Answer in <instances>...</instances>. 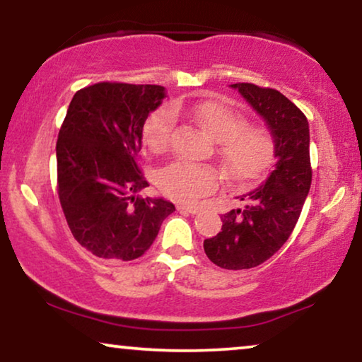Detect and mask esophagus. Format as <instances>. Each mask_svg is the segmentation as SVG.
<instances>
[{
  "mask_svg": "<svg viewBox=\"0 0 362 362\" xmlns=\"http://www.w3.org/2000/svg\"><path fill=\"white\" fill-rule=\"evenodd\" d=\"M179 208V211H182V213H190V215H195V213L198 211V208L197 206H188V205H179L177 206Z\"/></svg>",
  "mask_w": 362,
  "mask_h": 362,
  "instance_id": "34e87169",
  "label": "esophagus"
}]
</instances>
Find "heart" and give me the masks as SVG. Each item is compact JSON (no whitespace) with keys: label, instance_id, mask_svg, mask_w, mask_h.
<instances>
[{"label":"heart","instance_id":"heart-1","mask_svg":"<svg viewBox=\"0 0 362 362\" xmlns=\"http://www.w3.org/2000/svg\"><path fill=\"white\" fill-rule=\"evenodd\" d=\"M190 115L195 123L220 142L218 156L226 175L234 182H251L269 169L274 159V141L266 129L247 126L243 115L220 101L175 103L162 108L147 121L144 142L154 154L169 151L175 129V115ZM218 172L210 165L174 162L157 174V187L172 200L195 203L198 198L215 190Z\"/></svg>","mask_w":362,"mask_h":362}]
</instances>
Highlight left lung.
Returning a JSON list of instances; mask_svg holds the SVG:
<instances>
[{"label": "left lung", "mask_w": 362, "mask_h": 362, "mask_svg": "<svg viewBox=\"0 0 362 362\" xmlns=\"http://www.w3.org/2000/svg\"><path fill=\"white\" fill-rule=\"evenodd\" d=\"M231 88L264 119L274 141L276 165L261 185L239 195L246 202L221 216V231L203 241L208 259L228 271L256 267L284 246L312 185L310 128L305 115L281 91L252 83Z\"/></svg>", "instance_id": "left-lung-1"}]
</instances>
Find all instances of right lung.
I'll return each mask as SVG.
<instances>
[{"instance_id":"1","label":"right lung","mask_w":362,"mask_h":362,"mask_svg":"<svg viewBox=\"0 0 362 362\" xmlns=\"http://www.w3.org/2000/svg\"><path fill=\"white\" fill-rule=\"evenodd\" d=\"M164 98L160 85L103 81L70 101L55 147L59 198L74 238L96 257H141L175 211L137 195L149 187L136 164L142 129Z\"/></svg>"}]
</instances>
